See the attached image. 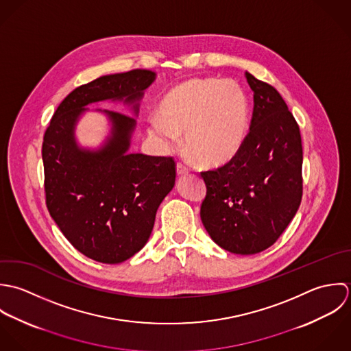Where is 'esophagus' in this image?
<instances>
[{
	"label": "esophagus",
	"instance_id": "obj_1",
	"mask_svg": "<svg viewBox=\"0 0 351 351\" xmlns=\"http://www.w3.org/2000/svg\"><path fill=\"white\" fill-rule=\"evenodd\" d=\"M176 173H178V176H186L189 173V168L184 167L183 164L178 162L176 164Z\"/></svg>",
	"mask_w": 351,
	"mask_h": 351
}]
</instances>
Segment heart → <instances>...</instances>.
<instances>
[{
  "mask_svg": "<svg viewBox=\"0 0 351 351\" xmlns=\"http://www.w3.org/2000/svg\"><path fill=\"white\" fill-rule=\"evenodd\" d=\"M158 119L147 136L162 152H172L184 134L186 147L205 167L236 157L250 130V101L234 81L191 78L171 89L158 104Z\"/></svg>",
  "mask_w": 351,
  "mask_h": 351,
  "instance_id": "b5f03b06",
  "label": "heart"
}]
</instances>
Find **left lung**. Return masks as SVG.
<instances>
[{
  "mask_svg": "<svg viewBox=\"0 0 351 351\" xmlns=\"http://www.w3.org/2000/svg\"><path fill=\"white\" fill-rule=\"evenodd\" d=\"M254 92L250 133L226 165L202 172L206 198L201 219L211 240L237 255L271 247L302 197L298 125L278 90L245 71Z\"/></svg>",
  "mask_w": 351,
  "mask_h": 351,
  "instance_id": "obj_1",
  "label": "left lung"
}]
</instances>
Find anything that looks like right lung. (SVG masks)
<instances>
[{
	"label": "right lung",
	"instance_id": "add662e5",
	"mask_svg": "<svg viewBox=\"0 0 351 351\" xmlns=\"http://www.w3.org/2000/svg\"><path fill=\"white\" fill-rule=\"evenodd\" d=\"M156 73L101 75L75 88L57 108L43 138L46 204L71 245L100 263H122L147 243L162 199L175 186L171 157L132 153L140 101ZM119 102L126 116L86 107ZM86 112L105 115L109 132L96 148L82 147L76 126Z\"/></svg>",
	"mask_w": 351,
	"mask_h": 351
}]
</instances>
